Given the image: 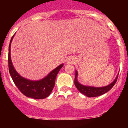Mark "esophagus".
Wrapping results in <instances>:
<instances>
[{
	"label": "esophagus",
	"instance_id": "esophagus-1",
	"mask_svg": "<svg viewBox=\"0 0 128 128\" xmlns=\"http://www.w3.org/2000/svg\"><path fill=\"white\" fill-rule=\"evenodd\" d=\"M76 62V60L74 57L72 56H70L69 58H68L67 60L66 61V63L67 64H74Z\"/></svg>",
	"mask_w": 128,
	"mask_h": 128
}]
</instances>
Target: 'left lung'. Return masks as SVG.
Listing matches in <instances>:
<instances>
[{"label":"left lung","mask_w":128,"mask_h":128,"mask_svg":"<svg viewBox=\"0 0 128 128\" xmlns=\"http://www.w3.org/2000/svg\"><path fill=\"white\" fill-rule=\"evenodd\" d=\"M118 75L115 78L114 81L112 82H111L110 84L107 86L102 87H95L91 86H86L83 85L81 84L78 81V71L76 70V76L75 80H74V84L78 90L82 93V94L85 95L88 98H92V97H98V96H101L102 94H104L105 93L110 91V90L112 88V87L115 85V82L117 81Z\"/></svg>","instance_id":"obj_1"}]
</instances>
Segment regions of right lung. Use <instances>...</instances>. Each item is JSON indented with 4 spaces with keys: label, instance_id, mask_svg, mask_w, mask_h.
Wrapping results in <instances>:
<instances>
[{
    "label": "right lung",
    "instance_id": "obj_1",
    "mask_svg": "<svg viewBox=\"0 0 128 128\" xmlns=\"http://www.w3.org/2000/svg\"><path fill=\"white\" fill-rule=\"evenodd\" d=\"M14 34L10 41L9 46L8 65L9 72L15 85L21 92L28 98L35 99H42L48 97L55 84V80L59 71L63 67V63L59 65L49 72L45 78L40 80H30L21 76L13 66L11 58V44Z\"/></svg>",
    "mask_w": 128,
    "mask_h": 128
}]
</instances>
